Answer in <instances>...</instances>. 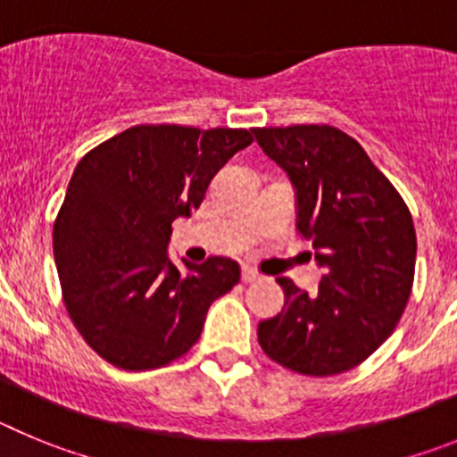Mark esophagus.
Here are the masks:
<instances>
[{
  "instance_id": "1",
  "label": "esophagus",
  "mask_w": 457,
  "mask_h": 457,
  "mask_svg": "<svg viewBox=\"0 0 457 457\" xmlns=\"http://www.w3.org/2000/svg\"><path fill=\"white\" fill-rule=\"evenodd\" d=\"M258 278H261V274H258L256 270L242 268V281H245V284H252V281H258Z\"/></svg>"
}]
</instances>
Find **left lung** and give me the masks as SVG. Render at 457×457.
I'll use <instances>...</instances> for the list:
<instances>
[{"label": "left lung", "mask_w": 457, "mask_h": 457, "mask_svg": "<svg viewBox=\"0 0 457 457\" xmlns=\"http://www.w3.org/2000/svg\"><path fill=\"white\" fill-rule=\"evenodd\" d=\"M253 135L290 176L297 228L325 268L316 295L277 278L284 309L258 325V343L295 373H345L394 334L410 300L417 261L410 208L359 141L338 128H256Z\"/></svg>", "instance_id": "8db88e82"}]
</instances>
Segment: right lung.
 Returning a JSON list of instances; mask_svg holds the SVG:
<instances>
[{
    "mask_svg": "<svg viewBox=\"0 0 457 457\" xmlns=\"http://www.w3.org/2000/svg\"><path fill=\"white\" fill-rule=\"evenodd\" d=\"M253 141L237 128L135 125L75 167L52 245L72 325L104 361L151 370L199 341L210 304L240 281V265L212 256L169 261L171 224L189 217L210 180Z\"/></svg>",
    "mask_w": 457,
    "mask_h": 457,
    "instance_id": "right-lung-1",
    "label": "right lung"
}]
</instances>
